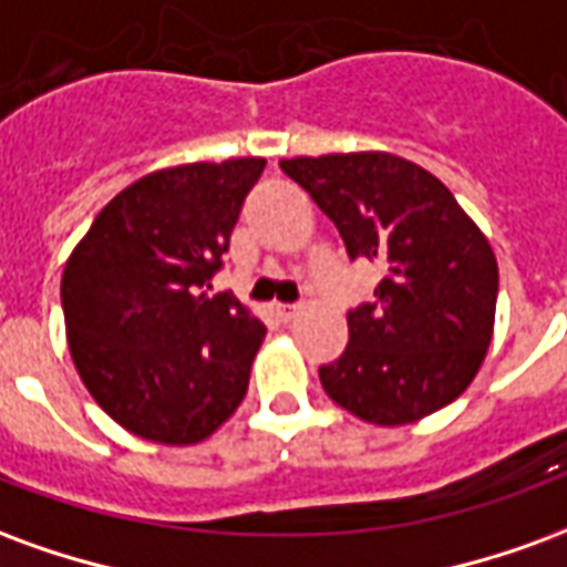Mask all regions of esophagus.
<instances>
[{
    "label": "esophagus",
    "instance_id": "1",
    "mask_svg": "<svg viewBox=\"0 0 567 567\" xmlns=\"http://www.w3.org/2000/svg\"><path fill=\"white\" fill-rule=\"evenodd\" d=\"M300 312V303H276V316L282 321H291Z\"/></svg>",
    "mask_w": 567,
    "mask_h": 567
}]
</instances>
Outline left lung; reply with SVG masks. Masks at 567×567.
<instances>
[{
    "label": "left lung",
    "instance_id": "8db88e82",
    "mask_svg": "<svg viewBox=\"0 0 567 567\" xmlns=\"http://www.w3.org/2000/svg\"><path fill=\"white\" fill-rule=\"evenodd\" d=\"M343 236L349 260H382L373 300L349 309V346L321 364L331 401L373 425H406L452 404L486 358L498 264L450 187L382 154L282 161Z\"/></svg>",
    "mask_w": 567,
    "mask_h": 567
}]
</instances>
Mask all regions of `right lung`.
Returning <instances> with one entry per match:
<instances>
[{
  "instance_id": "obj_1",
  "label": "right lung",
  "mask_w": 567,
  "mask_h": 567,
  "mask_svg": "<svg viewBox=\"0 0 567 567\" xmlns=\"http://www.w3.org/2000/svg\"><path fill=\"white\" fill-rule=\"evenodd\" d=\"M267 161L187 163L124 187L72 251L60 300L81 380L117 425L197 443L234 416L267 328L209 297Z\"/></svg>"
}]
</instances>
